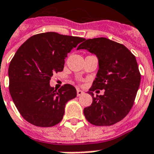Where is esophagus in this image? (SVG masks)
<instances>
[{
	"mask_svg": "<svg viewBox=\"0 0 154 154\" xmlns=\"http://www.w3.org/2000/svg\"><path fill=\"white\" fill-rule=\"evenodd\" d=\"M83 94H84V92L82 91V90H81V89H77V95L78 97L81 96V95H82Z\"/></svg>",
	"mask_w": 154,
	"mask_h": 154,
	"instance_id": "obj_1",
	"label": "esophagus"
}]
</instances>
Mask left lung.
I'll list each match as a JSON object with an SVG mask.
<instances>
[{
	"label": "left lung",
	"instance_id": "obj_1",
	"mask_svg": "<svg viewBox=\"0 0 154 154\" xmlns=\"http://www.w3.org/2000/svg\"><path fill=\"white\" fill-rule=\"evenodd\" d=\"M79 49H87L98 59L99 69L89 89L90 106L85 108L87 121L98 126H109L122 121L133 107L141 74L135 56L122 44L98 37L84 40ZM105 89L104 95L94 97L92 91Z\"/></svg>",
	"mask_w": 154,
	"mask_h": 154
}]
</instances>
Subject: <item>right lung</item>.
<instances>
[{"mask_svg":"<svg viewBox=\"0 0 154 154\" xmlns=\"http://www.w3.org/2000/svg\"><path fill=\"white\" fill-rule=\"evenodd\" d=\"M84 40L47 32L29 37L16 52L8 66V88L28 122L51 127L62 120L65 104L77 97V90L65 84L57 91L49 82L53 73L63 70L68 53Z\"/></svg>","mask_w":154,"mask_h":154,"instance_id":"add662e5","label":"right lung"}]
</instances>
